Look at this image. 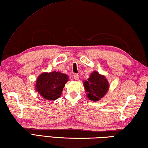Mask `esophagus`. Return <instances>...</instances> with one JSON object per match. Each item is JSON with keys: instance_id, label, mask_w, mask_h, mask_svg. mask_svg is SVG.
<instances>
[{"instance_id": "34e87169", "label": "esophagus", "mask_w": 148, "mask_h": 148, "mask_svg": "<svg viewBox=\"0 0 148 148\" xmlns=\"http://www.w3.org/2000/svg\"><path fill=\"white\" fill-rule=\"evenodd\" d=\"M74 78L76 80H78L79 79V75L77 74H74Z\"/></svg>"}]
</instances>
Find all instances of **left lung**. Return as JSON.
<instances>
[{"label":"left lung","instance_id":"8db88e82","mask_svg":"<svg viewBox=\"0 0 148 148\" xmlns=\"http://www.w3.org/2000/svg\"><path fill=\"white\" fill-rule=\"evenodd\" d=\"M87 97L92 101H97L103 97L108 90L109 84L104 76L94 71L89 78L84 82Z\"/></svg>","mask_w":148,"mask_h":148}]
</instances>
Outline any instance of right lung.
Segmentation results:
<instances>
[{
  "label": "right lung",
  "mask_w": 148,
  "mask_h": 148,
  "mask_svg": "<svg viewBox=\"0 0 148 148\" xmlns=\"http://www.w3.org/2000/svg\"><path fill=\"white\" fill-rule=\"evenodd\" d=\"M68 80V76L61 72H44L38 76L35 88L46 100H56L61 96L62 89Z\"/></svg>",
  "instance_id": "obj_1"
}]
</instances>
